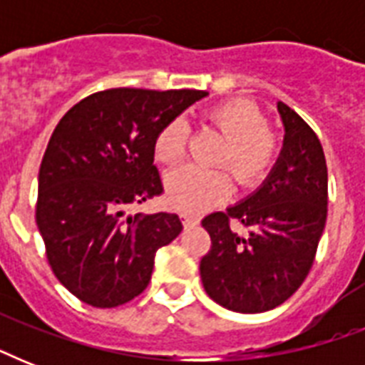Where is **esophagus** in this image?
Listing matches in <instances>:
<instances>
[{
	"mask_svg": "<svg viewBox=\"0 0 365 365\" xmlns=\"http://www.w3.org/2000/svg\"><path fill=\"white\" fill-rule=\"evenodd\" d=\"M180 217H182L183 225H197L199 223V217L193 216V214H187V212H182Z\"/></svg>",
	"mask_w": 365,
	"mask_h": 365,
	"instance_id": "esophagus-1",
	"label": "esophagus"
}]
</instances>
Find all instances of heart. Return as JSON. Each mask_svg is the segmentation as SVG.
Segmentation results:
<instances>
[{"label": "heart", "instance_id": "heart-1", "mask_svg": "<svg viewBox=\"0 0 365 365\" xmlns=\"http://www.w3.org/2000/svg\"><path fill=\"white\" fill-rule=\"evenodd\" d=\"M208 123L222 132L225 148L217 163L231 165L240 183H254L265 174L277 157L278 145L267 130V119L254 104L227 102L208 113ZM187 125L174 119L159 130L153 142L155 159L163 165H176L185 155ZM166 200L176 210L202 212L231 193L233 182L225 168L182 166L166 176Z\"/></svg>", "mask_w": 365, "mask_h": 365}]
</instances>
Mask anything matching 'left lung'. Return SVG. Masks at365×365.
<instances>
[{
    "instance_id": "1",
    "label": "left lung",
    "mask_w": 365,
    "mask_h": 365,
    "mask_svg": "<svg viewBox=\"0 0 365 365\" xmlns=\"http://www.w3.org/2000/svg\"><path fill=\"white\" fill-rule=\"evenodd\" d=\"M284 126L277 163L254 193L202 220L212 239L200 259L206 294L233 312L271 311L297 292L311 271L328 216V168L312 128L277 102ZM242 222L240 235L228 225Z\"/></svg>"
}]
</instances>
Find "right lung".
Segmentation results:
<instances>
[{"mask_svg":"<svg viewBox=\"0 0 365 365\" xmlns=\"http://www.w3.org/2000/svg\"><path fill=\"white\" fill-rule=\"evenodd\" d=\"M205 91L110 88L81 100L54 128L37 178V229L51 269L77 299L123 305L148 288L157 250L182 233L178 214H126L163 193L159 130Z\"/></svg>","mask_w":365,"mask_h":365,"instance_id":"add662e5","label":"right lung"}]
</instances>
